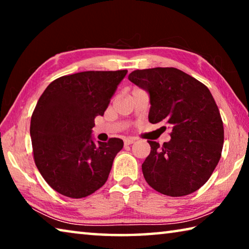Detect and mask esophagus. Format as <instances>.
<instances>
[{"label":"esophagus","instance_id":"1","mask_svg":"<svg viewBox=\"0 0 249 249\" xmlns=\"http://www.w3.org/2000/svg\"><path fill=\"white\" fill-rule=\"evenodd\" d=\"M136 141V138H133V137H128V138H125L124 140V144L127 146V145H132Z\"/></svg>","mask_w":249,"mask_h":249}]
</instances>
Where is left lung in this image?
<instances>
[{
  "instance_id": "left-lung-1",
  "label": "left lung",
  "mask_w": 249,
  "mask_h": 249,
  "mask_svg": "<svg viewBox=\"0 0 249 249\" xmlns=\"http://www.w3.org/2000/svg\"><path fill=\"white\" fill-rule=\"evenodd\" d=\"M128 80L149 95L148 120L169 125L171 140L160 146L148 141L150 154L142 165L151 188L182 196L200 189L215 169L224 128L210 90L176 68L135 70Z\"/></svg>"
}]
</instances>
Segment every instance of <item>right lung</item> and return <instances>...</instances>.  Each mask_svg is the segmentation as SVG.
I'll use <instances>...</instances> for the list:
<instances>
[{"mask_svg": "<svg viewBox=\"0 0 249 249\" xmlns=\"http://www.w3.org/2000/svg\"><path fill=\"white\" fill-rule=\"evenodd\" d=\"M127 70L83 71L46 88L31 120L34 159L54 191L80 199L107 182L120 138L94 142V119L103 116Z\"/></svg>", "mask_w": 249, "mask_h": 249, "instance_id": "add662e5", "label": "right lung"}]
</instances>
